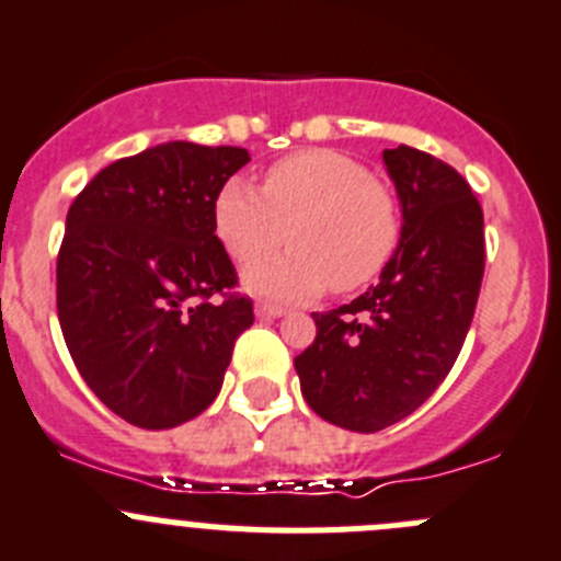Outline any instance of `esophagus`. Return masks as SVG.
I'll return each mask as SVG.
<instances>
[{
    "label": "esophagus",
    "instance_id": "34e87169",
    "mask_svg": "<svg viewBox=\"0 0 561 561\" xmlns=\"http://www.w3.org/2000/svg\"><path fill=\"white\" fill-rule=\"evenodd\" d=\"M255 313H259V317H284L286 308L275 306V302H255Z\"/></svg>",
    "mask_w": 561,
    "mask_h": 561
}]
</instances>
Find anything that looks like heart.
Instances as JSON below:
<instances>
[{
    "mask_svg": "<svg viewBox=\"0 0 561 561\" xmlns=\"http://www.w3.org/2000/svg\"><path fill=\"white\" fill-rule=\"evenodd\" d=\"M215 228L239 264L266 259L291 239L295 250L248 272L255 291L284 300H311L330 286L341 295L364 289L402 237L393 192L364 162L328 148L277 159L264 173V192L228 179L215 197Z\"/></svg>",
    "mask_w": 561,
    "mask_h": 561,
    "instance_id": "obj_1",
    "label": "heart"
}]
</instances>
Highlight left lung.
Instances as JSON below:
<instances>
[{"label": "left lung", "instance_id": "1", "mask_svg": "<svg viewBox=\"0 0 561 561\" xmlns=\"http://www.w3.org/2000/svg\"><path fill=\"white\" fill-rule=\"evenodd\" d=\"M382 159L402 204L397 253L380 284L313 313L317 339L295 357L308 408L352 432L386 430L435 393L484 275V217L468 181L419 148H388Z\"/></svg>", "mask_w": 561, "mask_h": 561}]
</instances>
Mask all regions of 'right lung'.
I'll return each instance as SVG.
<instances>
[{"label":"right lung","mask_w":561,"mask_h":561,"mask_svg":"<svg viewBox=\"0 0 561 561\" xmlns=\"http://www.w3.org/2000/svg\"><path fill=\"white\" fill-rule=\"evenodd\" d=\"M250 157L164 142L106 164L68 209L57 317L90 391L124 421L170 430L220 393L253 300L217 239L215 197Z\"/></svg>","instance_id":"right-lung-1"}]
</instances>
